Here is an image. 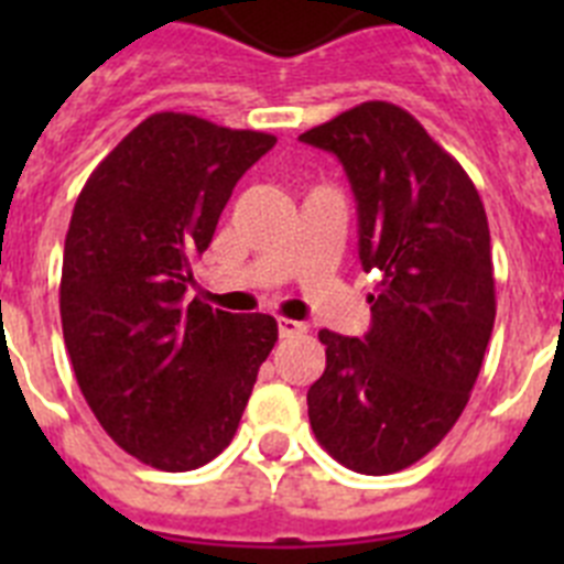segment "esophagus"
Returning <instances> with one entry per match:
<instances>
[{"label":"esophagus","instance_id":"esophagus-1","mask_svg":"<svg viewBox=\"0 0 564 564\" xmlns=\"http://www.w3.org/2000/svg\"><path fill=\"white\" fill-rule=\"evenodd\" d=\"M302 333H307V325H302V322H293V318H279V336L282 338L302 336Z\"/></svg>","mask_w":564,"mask_h":564}]
</instances>
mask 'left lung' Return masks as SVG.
Returning a JSON list of instances; mask_svg holds the SVG:
<instances>
[{"label": "left lung", "instance_id": "obj_1", "mask_svg": "<svg viewBox=\"0 0 564 564\" xmlns=\"http://www.w3.org/2000/svg\"><path fill=\"white\" fill-rule=\"evenodd\" d=\"M299 141L341 161L358 259L381 276L364 338L318 333L307 390L316 441L341 466L392 475L430 455L466 410L495 327L486 208L460 163L406 109L367 101Z\"/></svg>", "mask_w": 564, "mask_h": 564}]
</instances>
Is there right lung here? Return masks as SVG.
<instances>
[{
	"label": "right lung",
	"instance_id": "add662e5",
	"mask_svg": "<svg viewBox=\"0 0 564 564\" xmlns=\"http://www.w3.org/2000/svg\"><path fill=\"white\" fill-rule=\"evenodd\" d=\"M273 143L154 112L98 163L73 208L58 305L76 381L104 432L161 471L206 466L226 449L276 344L273 316L186 299L188 262Z\"/></svg>",
	"mask_w": 564,
	"mask_h": 564
}]
</instances>
